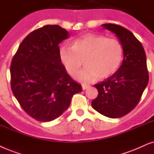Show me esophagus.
I'll return each mask as SVG.
<instances>
[{"label":"esophagus","instance_id":"34e87169","mask_svg":"<svg viewBox=\"0 0 154 154\" xmlns=\"http://www.w3.org/2000/svg\"><path fill=\"white\" fill-rule=\"evenodd\" d=\"M82 87L83 90H85V89H87V88L89 87V85H86V84H82Z\"/></svg>","mask_w":154,"mask_h":154}]
</instances>
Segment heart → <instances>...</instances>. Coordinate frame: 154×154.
Returning <instances> with one entry per match:
<instances>
[{"label":"heart","instance_id":"heart-1","mask_svg":"<svg viewBox=\"0 0 154 154\" xmlns=\"http://www.w3.org/2000/svg\"><path fill=\"white\" fill-rule=\"evenodd\" d=\"M123 57L120 41L91 33L76 38L69 48L63 47L60 51L61 62L71 77L78 75L84 60L86 67L77 76L83 82L113 75L121 66Z\"/></svg>","mask_w":154,"mask_h":154}]
</instances>
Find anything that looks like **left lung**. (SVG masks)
Returning a JSON list of instances; mask_svg holds the SVG:
<instances>
[{"label":"left lung","mask_w":154,"mask_h":154,"mask_svg":"<svg viewBox=\"0 0 154 154\" xmlns=\"http://www.w3.org/2000/svg\"><path fill=\"white\" fill-rule=\"evenodd\" d=\"M102 25L118 37L123 46L124 59L116 73L94 85L98 94L91 101V106L103 116L118 118L136 107L148 85L146 53L130 31L115 24Z\"/></svg>","instance_id":"obj_1"}]
</instances>
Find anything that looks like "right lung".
<instances>
[{
	"mask_svg": "<svg viewBox=\"0 0 154 154\" xmlns=\"http://www.w3.org/2000/svg\"><path fill=\"white\" fill-rule=\"evenodd\" d=\"M68 36L60 26L45 25L24 38L12 59V91L22 109L38 121L60 117L82 91L60 60L58 44Z\"/></svg>",
	"mask_w": 154,
	"mask_h": 154,
	"instance_id": "obj_1",
	"label": "right lung"
}]
</instances>
